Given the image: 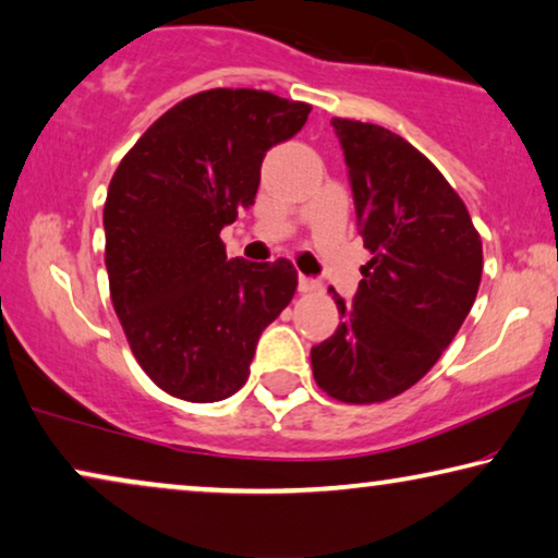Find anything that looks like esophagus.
I'll return each mask as SVG.
<instances>
[{
	"label": "esophagus",
	"instance_id": "obj_1",
	"mask_svg": "<svg viewBox=\"0 0 558 558\" xmlns=\"http://www.w3.org/2000/svg\"><path fill=\"white\" fill-rule=\"evenodd\" d=\"M298 290H301V293H316V290H320V282L316 278L301 276L298 278Z\"/></svg>",
	"mask_w": 558,
	"mask_h": 558
}]
</instances>
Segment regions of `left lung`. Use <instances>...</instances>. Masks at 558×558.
<instances>
[{"label":"left lung","mask_w":558,"mask_h":558,"mask_svg":"<svg viewBox=\"0 0 558 558\" xmlns=\"http://www.w3.org/2000/svg\"><path fill=\"white\" fill-rule=\"evenodd\" d=\"M372 253L351 301L328 288L341 324L311 349L316 384L349 404L384 402L417 384L473 308L483 242L445 177L381 125L331 121Z\"/></svg>","instance_id":"1"}]
</instances>
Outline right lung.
Returning a JSON list of instances; mask_svg holds the SVG:
<instances>
[{"mask_svg": "<svg viewBox=\"0 0 558 558\" xmlns=\"http://www.w3.org/2000/svg\"><path fill=\"white\" fill-rule=\"evenodd\" d=\"M308 113L265 90H204L163 113L116 169L104 207L111 301L133 356L171 397L234 395L295 293L286 257L227 260L219 232L255 204L265 154Z\"/></svg>", "mask_w": 558, "mask_h": 558, "instance_id": "obj_1", "label": "right lung"}]
</instances>
